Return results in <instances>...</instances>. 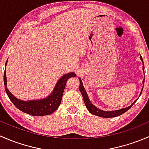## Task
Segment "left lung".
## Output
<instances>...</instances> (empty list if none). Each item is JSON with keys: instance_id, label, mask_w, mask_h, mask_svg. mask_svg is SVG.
I'll list each match as a JSON object with an SVG mask.
<instances>
[{"instance_id": "left-lung-1", "label": "left lung", "mask_w": 149, "mask_h": 149, "mask_svg": "<svg viewBox=\"0 0 149 149\" xmlns=\"http://www.w3.org/2000/svg\"><path fill=\"white\" fill-rule=\"evenodd\" d=\"M140 59H141V61H142V63H143V73H144V64H143V58H142V57H141V55H140ZM79 81H80L79 90H80L81 93V94H82V97H83L84 104H85L87 109H88V110L89 111V112H91L92 115H97V116L101 117V118H115V117L120 116V115H121L122 114H123V113H125V112H127L129 109H130V107H131L134 104L135 102H136L138 100V99L137 100H135V101L133 102L132 103L130 106L127 107L123 108V109H118V110H112V111L102 110V109H99V108H97V107L94 106V105L91 102V101H90L89 98H88V94H87L85 88H84V85H83V82H82L81 79V78H79ZM144 80H145V79H143V84H144ZM142 91H143V88H142V90H141L140 96H141V93H142Z\"/></svg>"}]
</instances>
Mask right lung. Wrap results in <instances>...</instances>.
<instances>
[{
	"instance_id": "add662e5",
	"label": "right lung",
	"mask_w": 149,
	"mask_h": 149,
	"mask_svg": "<svg viewBox=\"0 0 149 149\" xmlns=\"http://www.w3.org/2000/svg\"><path fill=\"white\" fill-rule=\"evenodd\" d=\"M7 63H8V60L6 63V67ZM76 75L74 72L66 73L57 81L53 91L47 97H46L45 98L40 99V100H28V101L19 100L10 92V91L7 88L6 70V69L4 71L3 80L6 92L12 103L18 109L32 116H44V115H48L53 113L59 107L61 100H62L66 82L70 78L76 77Z\"/></svg>"
}]
</instances>
